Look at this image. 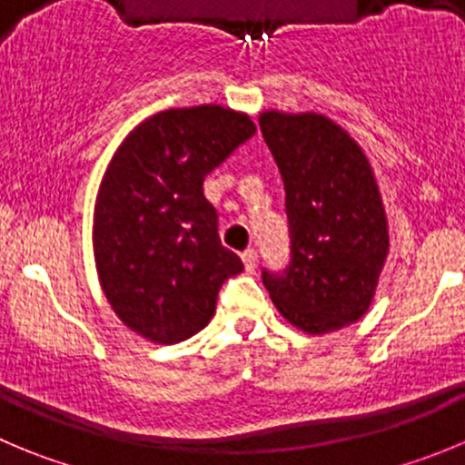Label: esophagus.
<instances>
[{
    "instance_id": "1",
    "label": "esophagus",
    "mask_w": 465,
    "mask_h": 465,
    "mask_svg": "<svg viewBox=\"0 0 465 465\" xmlns=\"http://www.w3.org/2000/svg\"><path fill=\"white\" fill-rule=\"evenodd\" d=\"M257 262H259L257 250H245V252H242V263H245L247 272H252L254 268H257Z\"/></svg>"
}]
</instances>
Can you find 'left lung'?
<instances>
[{
	"mask_svg": "<svg viewBox=\"0 0 465 465\" xmlns=\"http://www.w3.org/2000/svg\"><path fill=\"white\" fill-rule=\"evenodd\" d=\"M262 134L286 193L292 262L263 268V286L289 323L310 335L362 319L390 236L374 172L355 140L323 114L263 112Z\"/></svg>",
	"mask_w": 465,
	"mask_h": 465,
	"instance_id": "obj_1",
	"label": "left lung"
}]
</instances>
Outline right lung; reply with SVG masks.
I'll list each match as a JSON object with an SVG mask.
<instances>
[{
  "label": "right lung",
  "mask_w": 465,
  "mask_h": 465,
  "mask_svg": "<svg viewBox=\"0 0 465 465\" xmlns=\"http://www.w3.org/2000/svg\"><path fill=\"white\" fill-rule=\"evenodd\" d=\"M257 133L220 105L142 121L107 164L94 208V257L107 302L130 331L179 344L206 328L220 286L242 271L223 247L203 179Z\"/></svg>",
  "instance_id": "1"
}]
</instances>
